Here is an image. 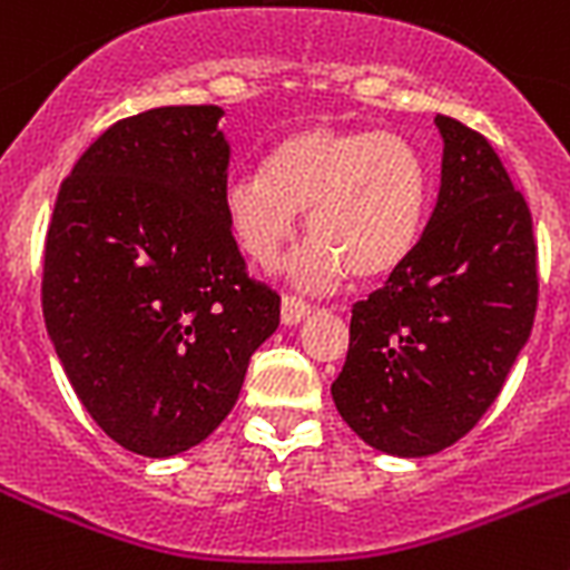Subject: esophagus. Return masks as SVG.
Masks as SVG:
<instances>
[{
	"label": "esophagus",
	"mask_w": 570,
	"mask_h": 570,
	"mask_svg": "<svg viewBox=\"0 0 570 570\" xmlns=\"http://www.w3.org/2000/svg\"><path fill=\"white\" fill-rule=\"evenodd\" d=\"M309 304L307 301L295 298V295H284V301H281V322L284 325H298V322H304V318L309 316Z\"/></svg>",
	"instance_id": "1"
}]
</instances>
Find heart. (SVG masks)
<instances>
[{
  "label": "heart",
  "instance_id": "obj_1",
  "mask_svg": "<svg viewBox=\"0 0 570 570\" xmlns=\"http://www.w3.org/2000/svg\"><path fill=\"white\" fill-rule=\"evenodd\" d=\"M428 169L413 142L390 131L313 125L275 146L261 173L230 175L222 187L228 228L243 254L272 266L298 234V213L316 243L289 275L327 286L342 272L377 281L410 257L428 216Z\"/></svg>",
  "mask_w": 570,
  "mask_h": 570
}]
</instances>
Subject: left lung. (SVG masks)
I'll list each match as a JSON object with an SVG mask.
<instances>
[{"label":"left lung","mask_w":570,"mask_h":570,"mask_svg":"<svg viewBox=\"0 0 570 570\" xmlns=\"http://www.w3.org/2000/svg\"><path fill=\"white\" fill-rule=\"evenodd\" d=\"M445 140L436 207L390 281L351 309L331 395L363 442L428 456L469 433L501 395L539 304L533 216L480 131L436 117Z\"/></svg>","instance_id":"1"}]
</instances>
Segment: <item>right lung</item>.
<instances>
[{"instance_id": "obj_1", "label": "right lung", "mask_w": 570, "mask_h": 570, "mask_svg": "<svg viewBox=\"0 0 570 570\" xmlns=\"http://www.w3.org/2000/svg\"><path fill=\"white\" fill-rule=\"evenodd\" d=\"M216 105L119 119L63 178L46 230L43 318L92 421L125 451L175 456L237 404L281 295L245 272L222 187Z\"/></svg>"}]
</instances>
